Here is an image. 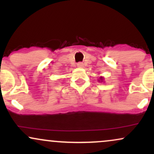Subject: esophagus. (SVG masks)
Returning <instances> with one entry per match:
<instances>
[{
    "label": "esophagus",
    "mask_w": 154,
    "mask_h": 154,
    "mask_svg": "<svg viewBox=\"0 0 154 154\" xmlns=\"http://www.w3.org/2000/svg\"><path fill=\"white\" fill-rule=\"evenodd\" d=\"M77 67H79V68H82V67H84V64H83V63L82 62H79L77 63Z\"/></svg>",
    "instance_id": "1"
}]
</instances>
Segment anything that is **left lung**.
<instances>
[{"label":"left lung","instance_id":"1","mask_svg":"<svg viewBox=\"0 0 154 154\" xmlns=\"http://www.w3.org/2000/svg\"><path fill=\"white\" fill-rule=\"evenodd\" d=\"M98 82H103V77H100V79L99 80H98Z\"/></svg>","mask_w":154,"mask_h":154}]
</instances>
